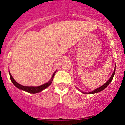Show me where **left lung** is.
<instances>
[{
	"label": "left lung",
	"instance_id": "left-lung-1",
	"mask_svg": "<svg viewBox=\"0 0 125 125\" xmlns=\"http://www.w3.org/2000/svg\"><path fill=\"white\" fill-rule=\"evenodd\" d=\"M115 70H116V67H115V69H114V71H113V74H112V75L111 76V77H110V79H109L108 80V81H107V82L106 83H104V85H102V86L101 87H99V88H97V89H96L95 90H93V91H92V92H87V93H84V94H94V93H97V92H100V91H102V90H103L104 89L106 88V87L107 86L109 85V83L110 82H111V81H112V79H113V76H114V74H115Z\"/></svg>",
	"mask_w": 125,
	"mask_h": 125
}]
</instances>
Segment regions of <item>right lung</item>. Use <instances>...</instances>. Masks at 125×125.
<instances>
[{
    "mask_svg": "<svg viewBox=\"0 0 125 125\" xmlns=\"http://www.w3.org/2000/svg\"><path fill=\"white\" fill-rule=\"evenodd\" d=\"M55 73H56V72L54 73L53 74L52 77V78L51 79V80H50V81H49L48 83H46L45 84H42V85L39 86H35V87H34V86H25L21 85V84H19L18 82H16L15 81V80L13 78L12 76L11 75L10 73V72H9V75H10V77L11 81H12V83H13V84L16 87H18V88L19 89L23 90H24V91H26V92H28L31 93V94H36V93L39 92H41L42 90H44V89L47 88V87H48L49 86L50 84L52 83V81H53V77L54 76V74H55Z\"/></svg>",
    "mask_w": 125,
    "mask_h": 125,
    "instance_id": "1",
    "label": "right lung"
}]
</instances>
